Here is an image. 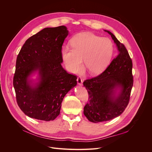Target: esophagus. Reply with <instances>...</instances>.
Returning a JSON list of instances; mask_svg holds the SVG:
<instances>
[{
	"instance_id": "obj_1",
	"label": "esophagus",
	"mask_w": 152,
	"mask_h": 152,
	"mask_svg": "<svg viewBox=\"0 0 152 152\" xmlns=\"http://www.w3.org/2000/svg\"><path fill=\"white\" fill-rule=\"evenodd\" d=\"M77 83L80 85H81L82 84V82H83V80L82 79V78L80 77V76H78L77 78Z\"/></svg>"
}]
</instances>
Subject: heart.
<instances>
[{"instance_id": "b5f03b06", "label": "heart", "mask_w": 152, "mask_h": 152, "mask_svg": "<svg viewBox=\"0 0 152 152\" xmlns=\"http://www.w3.org/2000/svg\"><path fill=\"white\" fill-rule=\"evenodd\" d=\"M71 48L62 50L63 60L68 69L73 73L85 68L91 75L101 73L110 62L113 51V43L107 38H101L90 32L75 36L70 41Z\"/></svg>"}]
</instances>
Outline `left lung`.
Here are the masks:
<instances>
[{"label":"left lung","instance_id":"obj_1","mask_svg":"<svg viewBox=\"0 0 152 152\" xmlns=\"http://www.w3.org/2000/svg\"><path fill=\"white\" fill-rule=\"evenodd\" d=\"M119 51L106 70L100 75L84 80L90 100L83 109V114L93 123L111 120L121 115L127 106L134 83L132 61L124 45L109 31ZM120 93L115 96V89Z\"/></svg>","mask_w":152,"mask_h":152}]
</instances>
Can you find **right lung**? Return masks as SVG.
Segmentation results:
<instances>
[{
  "mask_svg": "<svg viewBox=\"0 0 152 152\" xmlns=\"http://www.w3.org/2000/svg\"><path fill=\"white\" fill-rule=\"evenodd\" d=\"M68 35L67 28H46L29 38L16 60L13 85L17 103L25 114L43 121H52L60 114L66 94L77 84V76L62 66V46ZM38 70L41 80L35 88L27 79Z\"/></svg>",
  "mask_w": 152,
  "mask_h": 152,
  "instance_id": "add662e5",
  "label": "right lung"
}]
</instances>
